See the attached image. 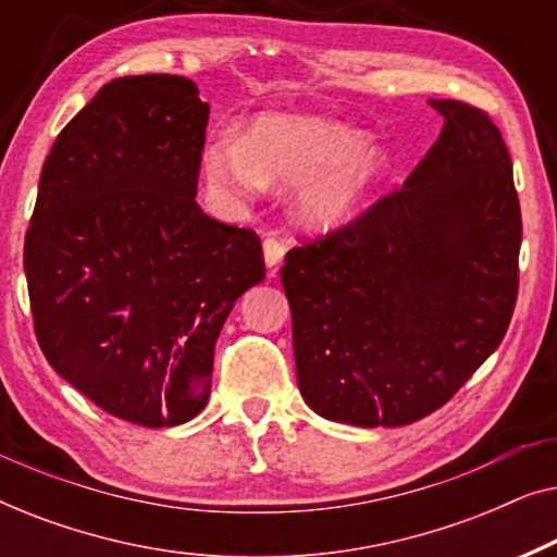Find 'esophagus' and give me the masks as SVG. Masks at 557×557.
Masks as SVG:
<instances>
[{"instance_id":"esophagus-1","label":"esophagus","mask_w":557,"mask_h":557,"mask_svg":"<svg viewBox=\"0 0 557 557\" xmlns=\"http://www.w3.org/2000/svg\"><path fill=\"white\" fill-rule=\"evenodd\" d=\"M284 253H286V243L276 238V235H269V238L263 240V258L269 269H276V265L284 261Z\"/></svg>"}]
</instances>
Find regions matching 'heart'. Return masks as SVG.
I'll list each match as a JSON object with an SVG mask.
<instances>
[{
  "instance_id": "heart-1",
  "label": "heart",
  "mask_w": 557,
  "mask_h": 557,
  "mask_svg": "<svg viewBox=\"0 0 557 557\" xmlns=\"http://www.w3.org/2000/svg\"><path fill=\"white\" fill-rule=\"evenodd\" d=\"M208 180L231 197H253L265 182L299 185L296 208L311 225L332 227L360 210L387 170L357 128L322 116H265L248 139L220 132L202 154Z\"/></svg>"
}]
</instances>
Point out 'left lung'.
Listing matches in <instances>:
<instances>
[{
	"mask_svg": "<svg viewBox=\"0 0 557 557\" xmlns=\"http://www.w3.org/2000/svg\"><path fill=\"white\" fill-rule=\"evenodd\" d=\"M429 103L444 128L403 187L284 258L296 380L330 421L431 416L512 319L522 215L507 144L476 106Z\"/></svg>",
	"mask_w": 557,
	"mask_h": 557,
	"instance_id": "1",
	"label": "left lung"
}]
</instances>
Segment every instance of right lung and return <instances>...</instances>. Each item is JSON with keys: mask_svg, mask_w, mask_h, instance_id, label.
Wrapping results in <instances>:
<instances>
[{"mask_svg": "<svg viewBox=\"0 0 557 557\" xmlns=\"http://www.w3.org/2000/svg\"><path fill=\"white\" fill-rule=\"evenodd\" d=\"M208 116L182 75L106 83L52 144L25 235L50 368L147 429L205 408L218 334L265 276L256 231L195 200Z\"/></svg>", "mask_w": 557, "mask_h": 557, "instance_id": "right-lung-1", "label": "right lung"}]
</instances>
